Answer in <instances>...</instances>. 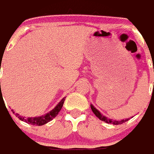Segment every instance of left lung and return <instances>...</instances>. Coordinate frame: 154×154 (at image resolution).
Listing matches in <instances>:
<instances>
[{
    "instance_id": "obj_1",
    "label": "left lung",
    "mask_w": 154,
    "mask_h": 154,
    "mask_svg": "<svg viewBox=\"0 0 154 154\" xmlns=\"http://www.w3.org/2000/svg\"><path fill=\"white\" fill-rule=\"evenodd\" d=\"M90 107H91V109H92L93 113L96 115V117H98L99 119H100V120L102 121H104L105 123H107V124H115V125H117V124H123V123H125L126 121H128L129 119H123V120H120V121H118V120H112V119H108V118L104 117L103 114H101V113H100V111L98 109H96L93 106L92 104L90 105Z\"/></svg>"
}]
</instances>
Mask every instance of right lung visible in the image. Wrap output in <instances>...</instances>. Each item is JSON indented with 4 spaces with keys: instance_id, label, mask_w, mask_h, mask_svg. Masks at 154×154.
<instances>
[{
    "instance_id": "1",
    "label": "right lung",
    "mask_w": 154,
    "mask_h": 154,
    "mask_svg": "<svg viewBox=\"0 0 154 154\" xmlns=\"http://www.w3.org/2000/svg\"><path fill=\"white\" fill-rule=\"evenodd\" d=\"M1 92H2V89H1ZM65 98H64V99H63L60 103H58L57 106L55 107L54 109H52L50 113H48L47 114L43 115V116L25 119V117L19 116V114H16V115L17 116V117L19 118L20 120L25 121V122H26V123H28V124H33V125H38V126L44 125V124H47L48 122H50L51 120H52L54 117H56V116H57L58 113H59V112L60 111V109H62V106H63L64 102H65ZM13 113H15V112H13Z\"/></svg>"
}]
</instances>
